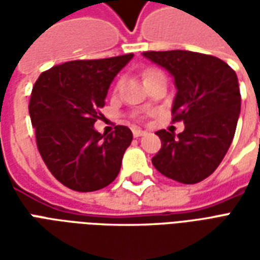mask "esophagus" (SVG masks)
Instances as JSON below:
<instances>
[{"mask_svg":"<svg viewBox=\"0 0 260 260\" xmlns=\"http://www.w3.org/2000/svg\"><path fill=\"white\" fill-rule=\"evenodd\" d=\"M132 134L135 138H141V136H145L147 134L146 131H142V129H134L132 131Z\"/></svg>","mask_w":260,"mask_h":260,"instance_id":"obj_1","label":"esophagus"}]
</instances>
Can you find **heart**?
Segmentation results:
<instances>
[{
  "label": "heart",
  "instance_id": "b5f03b06",
  "mask_svg": "<svg viewBox=\"0 0 260 260\" xmlns=\"http://www.w3.org/2000/svg\"><path fill=\"white\" fill-rule=\"evenodd\" d=\"M157 74H161V72H160V71H154V69H153V71H147L146 75H145V80L149 79V78L153 76V75H157ZM118 86H119V82L117 83V87H118Z\"/></svg>",
  "mask_w": 260,
  "mask_h": 260
}]
</instances>
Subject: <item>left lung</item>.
I'll use <instances>...</instances> for the list:
<instances>
[{"mask_svg": "<svg viewBox=\"0 0 260 260\" xmlns=\"http://www.w3.org/2000/svg\"><path fill=\"white\" fill-rule=\"evenodd\" d=\"M143 55L174 76L177 94L173 122L185 129H160L161 149L153 166L181 184L201 182L225 156L234 138L241 111V93L235 71L223 59L185 50L145 51Z\"/></svg>", "mask_w": 260, "mask_h": 260, "instance_id": "obj_1", "label": "left lung"}]
</instances>
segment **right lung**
<instances>
[{"mask_svg":"<svg viewBox=\"0 0 260 260\" xmlns=\"http://www.w3.org/2000/svg\"><path fill=\"white\" fill-rule=\"evenodd\" d=\"M134 54L76 59L44 71L31 90L29 114L37 149L50 173L69 189L99 191L119 173L132 142L128 126L110 135L94 129L108 87Z\"/></svg>","mask_w":260,"mask_h":260,"instance_id":"right-lung-1","label":"right lung"}]
</instances>
